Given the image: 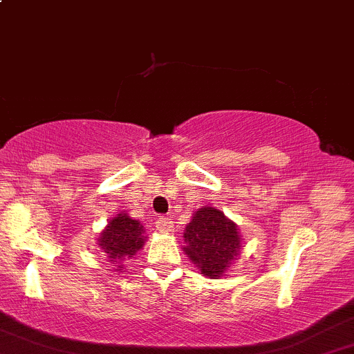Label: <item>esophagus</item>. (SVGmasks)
I'll return each mask as SVG.
<instances>
[{
	"label": "esophagus",
	"instance_id": "obj_1",
	"mask_svg": "<svg viewBox=\"0 0 354 354\" xmlns=\"http://www.w3.org/2000/svg\"><path fill=\"white\" fill-rule=\"evenodd\" d=\"M156 231L160 232H171L173 231V221L169 218H165V216H161L156 221Z\"/></svg>",
	"mask_w": 354,
	"mask_h": 354
}]
</instances>
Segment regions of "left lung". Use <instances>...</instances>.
Listing matches in <instances>:
<instances>
[{"instance_id": "8db88e82", "label": "left lung", "mask_w": 354, "mask_h": 354, "mask_svg": "<svg viewBox=\"0 0 354 354\" xmlns=\"http://www.w3.org/2000/svg\"><path fill=\"white\" fill-rule=\"evenodd\" d=\"M185 249L189 261L209 279H219L239 255L241 236L237 225L216 207L203 206L185 229Z\"/></svg>"}]
</instances>
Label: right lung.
I'll return each mask as SVG.
<instances>
[{
	"instance_id": "add662e5",
	"label": "right lung",
	"mask_w": 354,
	"mask_h": 354,
	"mask_svg": "<svg viewBox=\"0 0 354 354\" xmlns=\"http://www.w3.org/2000/svg\"><path fill=\"white\" fill-rule=\"evenodd\" d=\"M145 229L138 221L131 219L127 212H120L109 221L107 227L100 232L99 245L112 263H120L125 259L133 257L145 245L147 237ZM123 266H118L117 272H122Z\"/></svg>"
}]
</instances>
